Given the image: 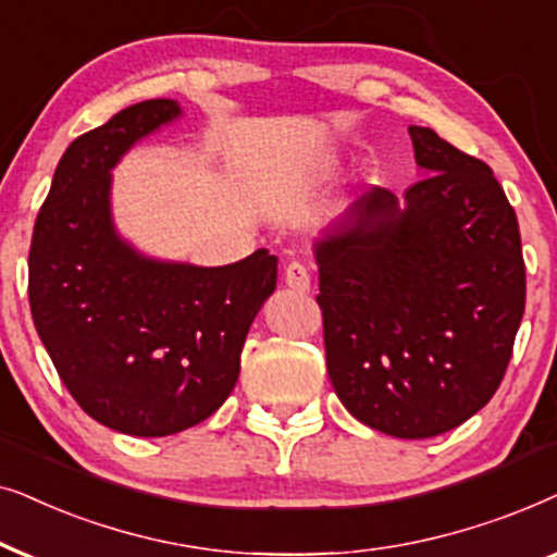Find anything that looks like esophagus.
Wrapping results in <instances>:
<instances>
[{"instance_id":"1","label":"esophagus","mask_w":557,"mask_h":557,"mask_svg":"<svg viewBox=\"0 0 557 557\" xmlns=\"http://www.w3.org/2000/svg\"><path fill=\"white\" fill-rule=\"evenodd\" d=\"M285 285L295 293L310 290V270L302 262H290L285 267Z\"/></svg>"}]
</instances>
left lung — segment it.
I'll use <instances>...</instances> for the list:
<instances>
[{"mask_svg":"<svg viewBox=\"0 0 557 557\" xmlns=\"http://www.w3.org/2000/svg\"><path fill=\"white\" fill-rule=\"evenodd\" d=\"M425 177L367 190L315 242L333 389L364 425L433 438L499 389L524 313L515 209L492 168L410 127Z\"/></svg>","mask_w":557,"mask_h":557,"instance_id":"obj_1","label":"left lung"}]
</instances>
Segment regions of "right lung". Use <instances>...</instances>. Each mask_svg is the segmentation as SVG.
I'll use <instances>...</instances> for the list:
<instances>
[{
    "instance_id": "1",
    "label": "right lung",
    "mask_w": 557,
    "mask_h": 557,
    "mask_svg": "<svg viewBox=\"0 0 557 557\" xmlns=\"http://www.w3.org/2000/svg\"><path fill=\"white\" fill-rule=\"evenodd\" d=\"M181 116L173 99L122 109L58 162L29 244V310L81 410L137 438L211 418L239 380L249 325L277 285L267 249L226 267L150 259L111 224V168Z\"/></svg>"
}]
</instances>
